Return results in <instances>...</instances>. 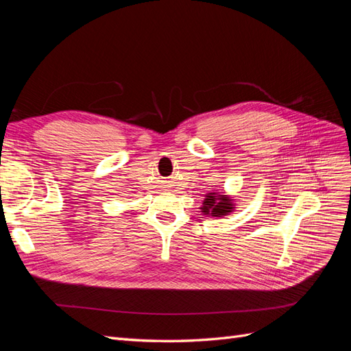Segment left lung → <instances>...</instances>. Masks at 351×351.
<instances>
[{
    "label": "left lung",
    "mask_w": 351,
    "mask_h": 351,
    "mask_svg": "<svg viewBox=\"0 0 351 351\" xmlns=\"http://www.w3.org/2000/svg\"><path fill=\"white\" fill-rule=\"evenodd\" d=\"M204 209L205 214H212V217H219V215H227L228 212L232 209L231 200L226 196L215 197V193H209L204 202Z\"/></svg>",
    "instance_id": "1"
}]
</instances>
